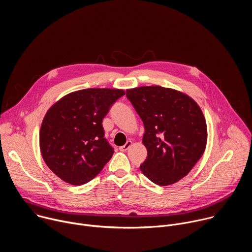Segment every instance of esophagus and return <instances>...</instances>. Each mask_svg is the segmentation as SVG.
Instances as JSON below:
<instances>
[{
	"instance_id": "1",
	"label": "esophagus",
	"mask_w": 252,
	"mask_h": 252,
	"mask_svg": "<svg viewBox=\"0 0 252 252\" xmlns=\"http://www.w3.org/2000/svg\"><path fill=\"white\" fill-rule=\"evenodd\" d=\"M131 145H132V142H131L130 140H127L126 145H125V146H123V147H121V148H120V150H121L122 152H126V151H127V150L130 148V146H131Z\"/></svg>"
}]
</instances>
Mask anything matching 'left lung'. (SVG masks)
Returning a JSON list of instances; mask_svg holds the SVG:
<instances>
[{
    "label": "left lung",
    "mask_w": 252,
    "mask_h": 252,
    "mask_svg": "<svg viewBox=\"0 0 252 252\" xmlns=\"http://www.w3.org/2000/svg\"><path fill=\"white\" fill-rule=\"evenodd\" d=\"M145 126L142 143L148 158L139 168L160 187L177 183L195 165L207 140L205 119L188 94L159 86L126 91Z\"/></svg>",
    "instance_id": "8db88e82"
}]
</instances>
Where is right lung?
<instances>
[{
	"instance_id": "right-lung-1",
	"label": "right lung",
	"mask_w": 252,
	"mask_h": 252,
	"mask_svg": "<svg viewBox=\"0 0 252 252\" xmlns=\"http://www.w3.org/2000/svg\"><path fill=\"white\" fill-rule=\"evenodd\" d=\"M124 94L123 90L86 89L50 107L40 129V149L46 164L62 181L85 185L112 158L114 149L101 123Z\"/></svg>"
}]
</instances>
